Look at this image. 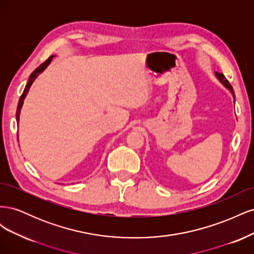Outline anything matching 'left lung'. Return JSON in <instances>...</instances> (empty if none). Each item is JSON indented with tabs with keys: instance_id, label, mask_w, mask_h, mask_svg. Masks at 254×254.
Returning a JSON list of instances; mask_svg holds the SVG:
<instances>
[{
	"instance_id": "left-lung-1",
	"label": "left lung",
	"mask_w": 254,
	"mask_h": 254,
	"mask_svg": "<svg viewBox=\"0 0 254 254\" xmlns=\"http://www.w3.org/2000/svg\"><path fill=\"white\" fill-rule=\"evenodd\" d=\"M216 76H217V78L222 82V83H224V86L225 87H227L230 91H231V93L233 94V97L235 98V95H234V91H233V88H232V86H231V84H230V82L227 80V78L225 77V75L224 74H222V73H216Z\"/></svg>"
}]
</instances>
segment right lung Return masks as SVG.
<instances>
[{
  "instance_id": "right-lung-1",
  "label": "right lung",
  "mask_w": 254,
  "mask_h": 254,
  "mask_svg": "<svg viewBox=\"0 0 254 254\" xmlns=\"http://www.w3.org/2000/svg\"><path fill=\"white\" fill-rule=\"evenodd\" d=\"M53 57H54V56L49 57V59L45 60L42 64H40V66H39V67H37L36 70H35L32 74H30V76H29V79H28V81H27V83H26L25 89H24V91H23V93H22V95H21V97H20L19 104H18L17 113H16V115H17V123H19L20 112H21V108H22V105H23V101H24V98H25V96H26V94H27V92H28V90H29L30 86H32V83H33V82H34V80L37 78L38 74L41 73V72H43V71H44V68H47V66L50 64V63L52 61Z\"/></svg>"
}]
</instances>
